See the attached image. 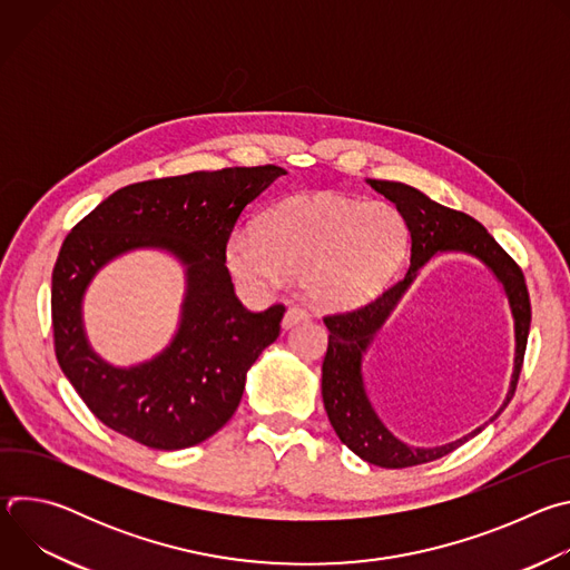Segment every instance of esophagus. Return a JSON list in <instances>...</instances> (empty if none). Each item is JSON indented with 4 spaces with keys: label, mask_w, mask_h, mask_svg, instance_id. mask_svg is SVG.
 I'll use <instances>...</instances> for the list:
<instances>
[{
    "label": "esophagus",
    "mask_w": 570,
    "mask_h": 570,
    "mask_svg": "<svg viewBox=\"0 0 570 570\" xmlns=\"http://www.w3.org/2000/svg\"><path fill=\"white\" fill-rule=\"evenodd\" d=\"M311 317V313L304 308V306H288L286 313H284V327H293V324H299V322H306Z\"/></svg>",
    "instance_id": "1"
}]
</instances>
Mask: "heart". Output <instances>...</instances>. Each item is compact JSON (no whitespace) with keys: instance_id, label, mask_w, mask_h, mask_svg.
<instances>
[{"instance_id":"obj_1","label":"heart","mask_w":570,"mask_h":570,"mask_svg":"<svg viewBox=\"0 0 570 570\" xmlns=\"http://www.w3.org/2000/svg\"><path fill=\"white\" fill-rule=\"evenodd\" d=\"M409 227L385 203H356L336 194L291 198L271 209L257 229H238L227 243L229 271L250 286L304 277L324 304H358L396 271Z\"/></svg>"}]
</instances>
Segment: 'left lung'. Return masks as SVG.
<instances>
[{
  "label": "left lung",
  "mask_w": 570,
  "mask_h": 570,
  "mask_svg": "<svg viewBox=\"0 0 570 570\" xmlns=\"http://www.w3.org/2000/svg\"><path fill=\"white\" fill-rule=\"evenodd\" d=\"M370 185L372 189H376L379 194H383L387 200L396 205V212L403 216L405 225L411 229V268L403 279L385 288L376 299L358 308L324 315V324H327L330 330V345L322 361V401L336 435L347 449H352L358 458H363L370 464H376L383 469H403V466L433 462L455 451L475 433H480V429H475L471 435L455 440L451 444L435 446V449H415L399 442L381 424V420L376 417V413L372 411V405L367 401V394L363 387V374H361L363 352L367 350L374 334L381 330V324L387 320L390 311L396 306L399 297L413 284L417 271L435 253L458 250V253H469L482 259L505 286L512 315H514L517 356H514V374H512L510 392L503 409L514 396V390L519 383L532 311H530V295H528L523 271L475 218L466 216L464 212L449 209L409 185L387 183V180H370ZM501 411L492 420H497Z\"/></svg>",
  "instance_id": "8db88e82"
}]
</instances>
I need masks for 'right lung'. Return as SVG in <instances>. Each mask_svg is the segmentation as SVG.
<instances>
[{
  "instance_id": "right-lung-1",
  "label": "right lung",
  "mask_w": 570,
  "mask_h": 570,
  "mask_svg": "<svg viewBox=\"0 0 570 570\" xmlns=\"http://www.w3.org/2000/svg\"><path fill=\"white\" fill-rule=\"evenodd\" d=\"M284 174L266 165L135 183L71 227L51 275L53 350L78 396L108 429L176 451L212 438L234 415L246 372L279 336L286 308L243 306L225 250L240 212ZM135 247H165L183 258L188 297L175 343L150 364L119 371L89 350L79 299L104 263Z\"/></svg>"
}]
</instances>
